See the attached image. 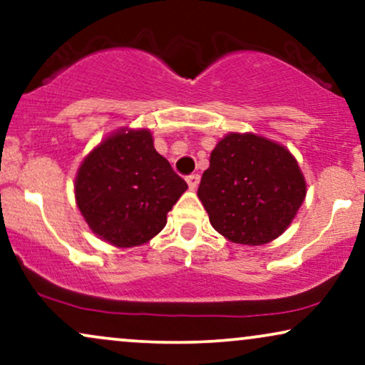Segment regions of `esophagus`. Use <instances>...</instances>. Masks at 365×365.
I'll return each mask as SVG.
<instances>
[{"mask_svg": "<svg viewBox=\"0 0 365 365\" xmlns=\"http://www.w3.org/2000/svg\"><path fill=\"white\" fill-rule=\"evenodd\" d=\"M186 182H187V186L191 187V190H196V187H198V184H200V174H191V175H187Z\"/></svg>", "mask_w": 365, "mask_h": 365, "instance_id": "1", "label": "esophagus"}]
</instances>
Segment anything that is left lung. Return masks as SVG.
<instances>
[{
  "instance_id": "left-lung-1",
  "label": "left lung",
  "mask_w": 365,
  "mask_h": 365,
  "mask_svg": "<svg viewBox=\"0 0 365 365\" xmlns=\"http://www.w3.org/2000/svg\"><path fill=\"white\" fill-rule=\"evenodd\" d=\"M198 198L218 234L235 244L261 246L294 220L306 198V179L280 143L229 133L210 155Z\"/></svg>"
}]
</instances>
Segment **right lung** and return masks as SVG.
Returning <instances> with one entry per match:
<instances>
[{"label":"right lung","instance_id":"obj_1","mask_svg":"<svg viewBox=\"0 0 365 365\" xmlns=\"http://www.w3.org/2000/svg\"><path fill=\"white\" fill-rule=\"evenodd\" d=\"M187 190L148 130L107 136L81 162L75 198L93 234L118 247L148 242L164 229L167 213Z\"/></svg>","mask_w":365,"mask_h":365}]
</instances>
